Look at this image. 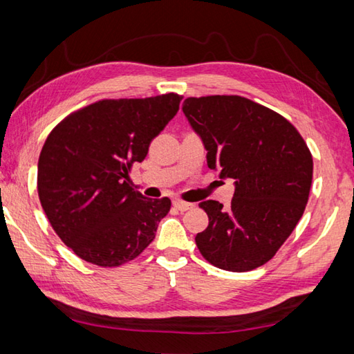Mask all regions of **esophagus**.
Segmentation results:
<instances>
[{"mask_svg":"<svg viewBox=\"0 0 354 354\" xmlns=\"http://www.w3.org/2000/svg\"><path fill=\"white\" fill-rule=\"evenodd\" d=\"M173 206H175V207L178 209V211H181V212L189 211V209L194 207V205H192V203L183 201V200H175V201H173Z\"/></svg>","mask_w":354,"mask_h":354,"instance_id":"obj_1","label":"esophagus"}]
</instances>
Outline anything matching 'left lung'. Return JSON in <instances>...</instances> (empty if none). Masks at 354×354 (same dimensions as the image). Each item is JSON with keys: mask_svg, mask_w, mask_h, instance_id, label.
Masks as SVG:
<instances>
[{"mask_svg": "<svg viewBox=\"0 0 354 354\" xmlns=\"http://www.w3.org/2000/svg\"><path fill=\"white\" fill-rule=\"evenodd\" d=\"M183 112L205 145L209 169L234 179L231 206L200 203L209 225L196 234V247L221 270L263 266L306 207L313 184L308 145L284 117L237 95L187 98Z\"/></svg>", "mask_w": 354, "mask_h": 354, "instance_id": "left-lung-1", "label": "left lung"}]
</instances>
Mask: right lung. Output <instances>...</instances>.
I'll return each mask as SVG.
<instances>
[{"mask_svg": "<svg viewBox=\"0 0 354 354\" xmlns=\"http://www.w3.org/2000/svg\"><path fill=\"white\" fill-rule=\"evenodd\" d=\"M183 97L103 100L73 112L46 137L37 190L48 220L68 248L100 267L136 259L170 211L129 185L151 140L176 115Z\"/></svg>", "mask_w": 354, "mask_h": 354, "instance_id": "1", "label": "right lung"}]
</instances>
